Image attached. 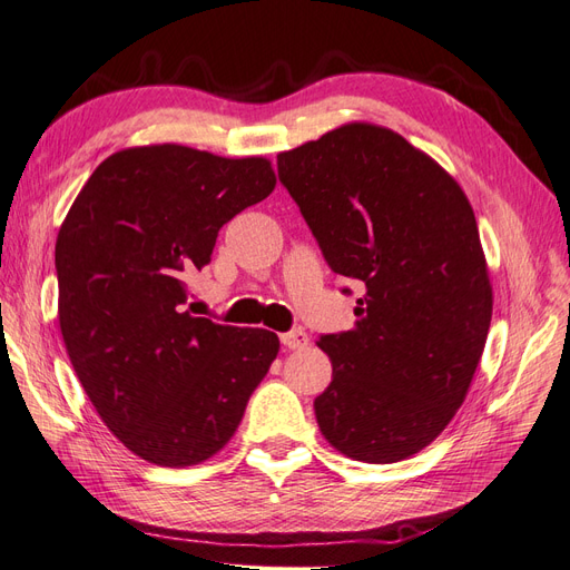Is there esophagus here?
Returning <instances> with one entry per match:
<instances>
[{
    "label": "esophagus",
    "mask_w": 570,
    "mask_h": 570,
    "mask_svg": "<svg viewBox=\"0 0 570 570\" xmlns=\"http://www.w3.org/2000/svg\"><path fill=\"white\" fill-rule=\"evenodd\" d=\"M282 344L286 348H291V352H296V348L308 346V334H305L303 330H291V332L282 334Z\"/></svg>",
    "instance_id": "34e87169"
}]
</instances>
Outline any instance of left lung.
<instances>
[{"label":"left lung","mask_w":570,"mask_h":570,"mask_svg":"<svg viewBox=\"0 0 570 570\" xmlns=\"http://www.w3.org/2000/svg\"><path fill=\"white\" fill-rule=\"evenodd\" d=\"M330 267L358 279V320L317 346L332 383L317 426L342 455L387 464L431 445L484 352L493 291L472 204L402 135L346 122L276 156Z\"/></svg>","instance_id":"left-lung-1"}]
</instances>
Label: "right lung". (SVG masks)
Returning <instances> with one entry per match:
<instances>
[{"instance_id":"1","label":"right lung","mask_w":570,"mask_h":570,"mask_svg":"<svg viewBox=\"0 0 570 570\" xmlns=\"http://www.w3.org/2000/svg\"><path fill=\"white\" fill-rule=\"evenodd\" d=\"M274 185L265 156L129 146L91 173L57 233L69 361L104 424L146 462L216 455L279 354L269 330L185 311L187 276L212 262L218 228Z\"/></svg>"}]
</instances>
